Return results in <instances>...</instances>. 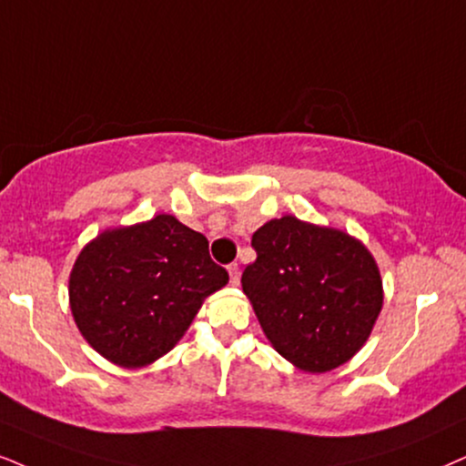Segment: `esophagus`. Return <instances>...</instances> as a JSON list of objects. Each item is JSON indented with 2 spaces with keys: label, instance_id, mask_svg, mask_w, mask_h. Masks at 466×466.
Instances as JSON below:
<instances>
[{
  "label": "esophagus",
  "instance_id": "obj_1",
  "mask_svg": "<svg viewBox=\"0 0 466 466\" xmlns=\"http://www.w3.org/2000/svg\"><path fill=\"white\" fill-rule=\"evenodd\" d=\"M228 273H229V284L237 286L238 281H240V268H238V264H237V262L229 264V267H228Z\"/></svg>",
  "mask_w": 466,
  "mask_h": 466
}]
</instances>
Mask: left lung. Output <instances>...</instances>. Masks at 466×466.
<instances>
[{
	"instance_id": "8db88e82",
	"label": "left lung",
	"mask_w": 466,
	"mask_h": 466,
	"mask_svg": "<svg viewBox=\"0 0 466 466\" xmlns=\"http://www.w3.org/2000/svg\"><path fill=\"white\" fill-rule=\"evenodd\" d=\"M256 262L243 292L275 350L305 372H327L355 355L382 308L370 251L339 229L281 217L251 237Z\"/></svg>"
}]
</instances>
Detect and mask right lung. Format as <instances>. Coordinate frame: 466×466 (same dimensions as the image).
<instances>
[{
	"instance_id": "obj_1",
	"label": "right lung",
	"mask_w": 466,
	"mask_h": 466,
	"mask_svg": "<svg viewBox=\"0 0 466 466\" xmlns=\"http://www.w3.org/2000/svg\"><path fill=\"white\" fill-rule=\"evenodd\" d=\"M228 284L208 240L172 215L103 232L70 273V309L94 350L141 368L176 346L208 294Z\"/></svg>"
}]
</instances>
